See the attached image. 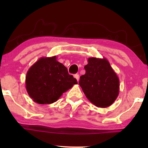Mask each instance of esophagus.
Here are the masks:
<instances>
[{"label": "esophagus", "mask_w": 148, "mask_h": 148, "mask_svg": "<svg viewBox=\"0 0 148 148\" xmlns=\"http://www.w3.org/2000/svg\"><path fill=\"white\" fill-rule=\"evenodd\" d=\"M74 77L75 78V79L77 80V81H79V75L78 74H74Z\"/></svg>", "instance_id": "34e87169"}]
</instances>
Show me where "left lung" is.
Here are the masks:
<instances>
[{
	"instance_id": "left-lung-1",
	"label": "left lung",
	"mask_w": 148,
	"mask_h": 148,
	"mask_svg": "<svg viewBox=\"0 0 148 148\" xmlns=\"http://www.w3.org/2000/svg\"><path fill=\"white\" fill-rule=\"evenodd\" d=\"M81 76L79 85L88 99L100 108H106L115 101L120 91V81L105 58H89Z\"/></svg>"
}]
</instances>
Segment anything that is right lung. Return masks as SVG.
Wrapping results in <instances>:
<instances>
[{
  "label": "right lung",
  "mask_w": 148,
  "mask_h": 148,
  "mask_svg": "<svg viewBox=\"0 0 148 148\" xmlns=\"http://www.w3.org/2000/svg\"><path fill=\"white\" fill-rule=\"evenodd\" d=\"M56 59V56L40 58L27 72L25 88L35 102H56L64 92L77 84L67 67Z\"/></svg>",
  "instance_id": "obj_1"
}]
</instances>
